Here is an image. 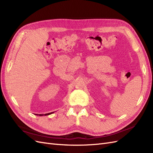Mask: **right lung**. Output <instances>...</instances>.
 I'll use <instances>...</instances> for the list:
<instances>
[{
  "instance_id": "obj_1",
  "label": "right lung",
  "mask_w": 153,
  "mask_h": 153,
  "mask_svg": "<svg viewBox=\"0 0 153 153\" xmlns=\"http://www.w3.org/2000/svg\"><path fill=\"white\" fill-rule=\"evenodd\" d=\"M53 113H54V112H51V113H48V114H35L36 115H39V116H43V115H50V114H53Z\"/></svg>"
}]
</instances>
